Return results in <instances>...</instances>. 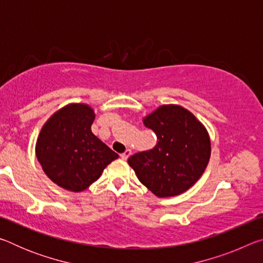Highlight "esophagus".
I'll list each match as a JSON object with an SVG mask.
<instances>
[{"instance_id": "esophagus-1", "label": "esophagus", "mask_w": 263, "mask_h": 263, "mask_svg": "<svg viewBox=\"0 0 263 263\" xmlns=\"http://www.w3.org/2000/svg\"><path fill=\"white\" fill-rule=\"evenodd\" d=\"M130 155H131V149H126L125 152L121 154V158H122L123 160H127V158L130 157Z\"/></svg>"}]
</instances>
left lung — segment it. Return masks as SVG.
Returning <instances> with one entry per match:
<instances>
[{"instance_id":"1","label":"left lung","mask_w":263,"mask_h":263,"mask_svg":"<svg viewBox=\"0 0 263 263\" xmlns=\"http://www.w3.org/2000/svg\"><path fill=\"white\" fill-rule=\"evenodd\" d=\"M142 122L157 135V145L132 155L128 164L158 197L184 193L199 180L210 160L211 141L205 126L176 104L159 106Z\"/></svg>"}]
</instances>
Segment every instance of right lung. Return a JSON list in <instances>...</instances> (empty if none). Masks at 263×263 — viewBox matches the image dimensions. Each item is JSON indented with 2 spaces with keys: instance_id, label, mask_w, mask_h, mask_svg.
Here are the masks:
<instances>
[{
  "instance_id": "add662e5",
  "label": "right lung",
  "mask_w": 263,
  "mask_h": 263,
  "mask_svg": "<svg viewBox=\"0 0 263 263\" xmlns=\"http://www.w3.org/2000/svg\"><path fill=\"white\" fill-rule=\"evenodd\" d=\"M94 119V110L88 104H68L47 119L35 142L44 173L73 193L86 190L118 158L91 132Z\"/></svg>"
}]
</instances>
